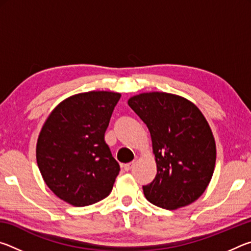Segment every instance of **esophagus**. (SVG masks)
Masks as SVG:
<instances>
[{"instance_id":"esophagus-1","label":"esophagus","mask_w":251,"mask_h":251,"mask_svg":"<svg viewBox=\"0 0 251 251\" xmlns=\"http://www.w3.org/2000/svg\"><path fill=\"white\" fill-rule=\"evenodd\" d=\"M134 166V163H129V164H125L124 165V171L125 172H129L131 168Z\"/></svg>"}]
</instances>
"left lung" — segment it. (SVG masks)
Returning <instances> with one entry per match:
<instances>
[{
  "label": "left lung",
  "mask_w": 251,
  "mask_h": 251,
  "mask_svg": "<svg viewBox=\"0 0 251 251\" xmlns=\"http://www.w3.org/2000/svg\"><path fill=\"white\" fill-rule=\"evenodd\" d=\"M129 107L151 133L157 174L143 186L152 205L177 209L205 192L214 174L216 144L205 116L184 97L152 92L130 97Z\"/></svg>",
  "instance_id": "8db88e82"
}]
</instances>
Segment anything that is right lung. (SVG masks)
<instances>
[{
    "label": "right lung",
    "mask_w": 251,
    "mask_h": 251,
    "mask_svg": "<svg viewBox=\"0 0 251 251\" xmlns=\"http://www.w3.org/2000/svg\"><path fill=\"white\" fill-rule=\"evenodd\" d=\"M120 93H80L59 103L42 127L36 160L49 188L75 207L108 196L121 168L104 136Z\"/></svg>",
    "instance_id": "1"
}]
</instances>
